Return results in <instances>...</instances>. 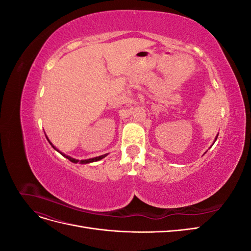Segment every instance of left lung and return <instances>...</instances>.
<instances>
[{
  "label": "left lung",
  "instance_id": "1",
  "mask_svg": "<svg viewBox=\"0 0 251 251\" xmlns=\"http://www.w3.org/2000/svg\"><path fill=\"white\" fill-rule=\"evenodd\" d=\"M219 135V134H218ZM217 137H218V136H217ZM217 137H216V140H217Z\"/></svg>",
  "mask_w": 251,
  "mask_h": 251
}]
</instances>
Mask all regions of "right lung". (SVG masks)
Masks as SVG:
<instances>
[{
	"label": "right lung",
	"mask_w": 251,
	"mask_h": 251,
	"mask_svg": "<svg viewBox=\"0 0 251 251\" xmlns=\"http://www.w3.org/2000/svg\"><path fill=\"white\" fill-rule=\"evenodd\" d=\"M46 138H47V140L49 141V143L51 144V146L53 147V149L54 150H56L58 153H60L62 154L64 157H66L67 159H69V160L71 161V162H73V163H77V162H79V163H81V164H87V163H90V162H94V161H98V160H100V159H102V158H104L105 156H107V154H104V155H101V156H98V157H94V158H91V159H86V160H77V159H74V158H72V157H70V156H67V155H65L64 153H62V151H59L54 146H53V144L51 143V141L48 139V137L46 136Z\"/></svg>",
	"instance_id": "obj_1"
}]
</instances>
